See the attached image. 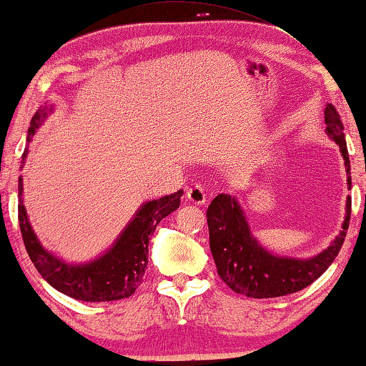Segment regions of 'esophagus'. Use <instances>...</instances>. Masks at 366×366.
<instances>
[{
	"mask_svg": "<svg viewBox=\"0 0 366 366\" xmlns=\"http://www.w3.org/2000/svg\"><path fill=\"white\" fill-rule=\"evenodd\" d=\"M187 200L195 203V205H203V203L207 202V190H205V185L202 184H195L194 187L187 189Z\"/></svg>",
	"mask_w": 366,
	"mask_h": 366,
	"instance_id": "34e87169",
	"label": "esophagus"
}]
</instances>
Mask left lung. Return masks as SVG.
Here are the masks:
<instances>
[{
    "instance_id": "8db88e82",
    "label": "left lung",
    "mask_w": 366,
    "mask_h": 366,
    "mask_svg": "<svg viewBox=\"0 0 366 366\" xmlns=\"http://www.w3.org/2000/svg\"><path fill=\"white\" fill-rule=\"evenodd\" d=\"M326 134L339 145L347 172V187L352 189L350 159L347 152L344 126L331 103L325 109ZM352 198L347 197L345 216L331 245L310 258L276 255L253 237L245 212L235 197L219 194L207 209L212 249L218 274L234 292L253 299H271L299 292L317 281L336 259L344 244L350 221Z\"/></svg>"
}]
</instances>
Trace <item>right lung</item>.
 I'll return each mask as SVG.
<instances>
[{
	"instance_id": "1",
	"label": "right lung",
	"mask_w": 366,
	"mask_h": 366,
	"mask_svg": "<svg viewBox=\"0 0 366 366\" xmlns=\"http://www.w3.org/2000/svg\"><path fill=\"white\" fill-rule=\"evenodd\" d=\"M53 104L40 107L30 121L27 142L32 140L49 113ZM29 147L22 154V166L26 163ZM19 226L24 244L30 259L35 264L43 280L64 295L82 302H111L131 297L140 286L148 264V242L159 221L176 212L181 205L184 190L161 197L158 200H148L127 222L121 234L100 257L84 263H67L66 259L46 250L36 237L29 221L27 209L24 207V185L19 177Z\"/></svg>"
}]
</instances>
